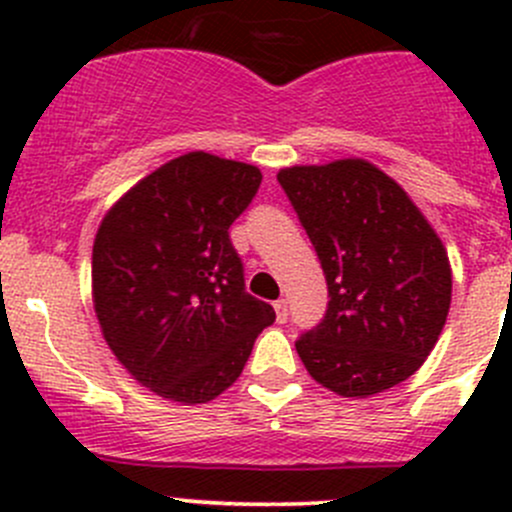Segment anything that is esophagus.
<instances>
[{"label": "esophagus", "mask_w": 512, "mask_h": 512, "mask_svg": "<svg viewBox=\"0 0 512 512\" xmlns=\"http://www.w3.org/2000/svg\"><path fill=\"white\" fill-rule=\"evenodd\" d=\"M275 312H277V322L285 324L287 322V314H289L287 299H277V302H275Z\"/></svg>", "instance_id": "obj_1"}]
</instances>
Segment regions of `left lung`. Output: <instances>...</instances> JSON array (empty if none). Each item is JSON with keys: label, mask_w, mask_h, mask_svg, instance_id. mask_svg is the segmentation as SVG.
Masks as SVG:
<instances>
[{"label": "left lung", "mask_w": 512, "mask_h": 512, "mask_svg": "<svg viewBox=\"0 0 512 512\" xmlns=\"http://www.w3.org/2000/svg\"><path fill=\"white\" fill-rule=\"evenodd\" d=\"M324 277L327 314L294 342L314 381L374 396L409 379L451 307L441 237L396 180L361 158L277 173Z\"/></svg>", "instance_id": "left-lung-1"}]
</instances>
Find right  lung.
I'll return each mask as SVG.
<instances>
[{
	"instance_id": "obj_1",
	"label": "right lung",
	"mask_w": 512,
	"mask_h": 512,
	"mask_svg": "<svg viewBox=\"0 0 512 512\" xmlns=\"http://www.w3.org/2000/svg\"><path fill=\"white\" fill-rule=\"evenodd\" d=\"M260 168L195 151L160 165L106 213L91 285L106 344L128 374L180 404L237 381L275 309L245 292L230 225Z\"/></svg>"
}]
</instances>
